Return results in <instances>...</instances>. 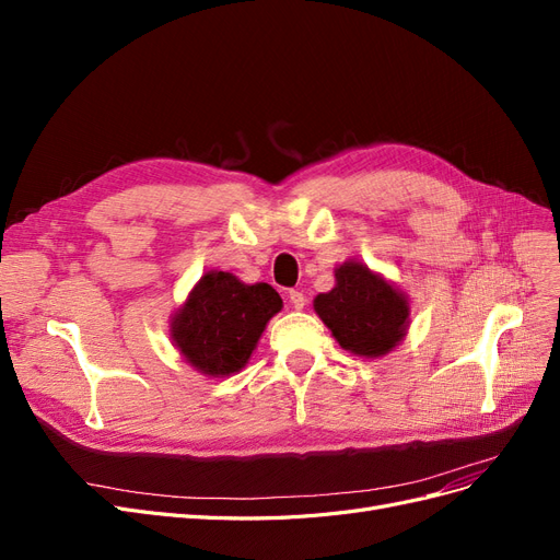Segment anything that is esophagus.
Wrapping results in <instances>:
<instances>
[{"label": "esophagus", "mask_w": 560, "mask_h": 560, "mask_svg": "<svg viewBox=\"0 0 560 560\" xmlns=\"http://www.w3.org/2000/svg\"><path fill=\"white\" fill-rule=\"evenodd\" d=\"M287 299H290L292 308H296V311H301L303 306H306V296H303L299 290H292L290 294H287Z\"/></svg>", "instance_id": "esophagus-1"}]
</instances>
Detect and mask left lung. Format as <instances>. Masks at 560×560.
<instances>
[{
	"label": "left lung",
	"mask_w": 560,
	"mask_h": 560,
	"mask_svg": "<svg viewBox=\"0 0 560 560\" xmlns=\"http://www.w3.org/2000/svg\"><path fill=\"white\" fill-rule=\"evenodd\" d=\"M315 313L338 346L360 358H381L409 327L406 296L360 261L336 268V287L315 296Z\"/></svg>",
	"instance_id": "left-lung-1"
}]
</instances>
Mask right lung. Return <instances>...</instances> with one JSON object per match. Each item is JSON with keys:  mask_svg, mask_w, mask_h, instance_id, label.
<instances>
[{"mask_svg": "<svg viewBox=\"0 0 560 560\" xmlns=\"http://www.w3.org/2000/svg\"><path fill=\"white\" fill-rule=\"evenodd\" d=\"M280 308L282 299L270 284H243L224 270H210L175 315V346L202 374L229 376L247 364Z\"/></svg>", "mask_w": 560, "mask_h": 560, "instance_id": "1", "label": "right lung"}]
</instances>
